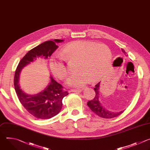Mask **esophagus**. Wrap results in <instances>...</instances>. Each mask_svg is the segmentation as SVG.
Wrapping results in <instances>:
<instances>
[{
  "label": "esophagus",
  "mask_w": 150,
  "mask_h": 150,
  "mask_svg": "<svg viewBox=\"0 0 150 150\" xmlns=\"http://www.w3.org/2000/svg\"><path fill=\"white\" fill-rule=\"evenodd\" d=\"M71 92H81V89H71L70 91Z\"/></svg>",
  "instance_id": "esophagus-1"
}]
</instances>
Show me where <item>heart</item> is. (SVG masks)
<instances>
[{
	"label": "heart",
	"instance_id": "obj_1",
	"mask_svg": "<svg viewBox=\"0 0 150 150\" xmlns=\"http://www.w3.org/2000/svg\"><path fill=\"white\" fill-rule=\"evenodd\" d=\"M112 59L109 48L104 45L86 41H76L67 44L60 53L50 59L52 73L59 79H65L69 70L64 61L77 62V73L70 76L67 83L74 87H81L89 81L96 82L106 73Z\"/></svg>",
	"mask_w": 150,
	"mask_h": 150
}]
</instances>
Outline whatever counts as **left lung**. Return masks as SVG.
<instances>
[{"label": "left lung", "instance_id": "1", "mask_svg": "<svg viewBox=\"0 0 150 150\" xmlns=\"http://www.w3.org/2000/svg\"><path fill=\"white\" fill-rule=\"evenodd\" d=\"M122 51L125 54H127L124 49H122ZM99 85L100 82L95 85V87L94 88L96 94L95 96L93 99L87 102V106L97 115L103 118H113L122 114L124 112L123 111L117 113L112 112L108 110H106L104 107L102 106L101 103L99 102Z\"/></svg>", "mask_w": 150, "mask_h": 150}]
</instances>
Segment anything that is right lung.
Wrapping results in <instances>:
<instances>
[{
	"mask_svg": "<svg viewBox=\"0 0 150 150\" xmlns=\"http://www.w3.org/2000/svg\"><path fill=\"white\" fill-rule=\"evenodd\" d=\"M63 40L45 41L29 51L21 59L16 69L14 76V87L17 96L25 109L33 116L41 119H47L57 115L62 108V100L69 93L62 85L51 77L50 84L44 91L36 95H29L24 93L19 84V77L21 70L34 62L37 58L47 59L58 47L56 42Z\"/></svg>",
	"mask_w": 150,
	"mask_h": 150,
	"instance_id": "1",
	"label": "right lung"
}]
</instances>
